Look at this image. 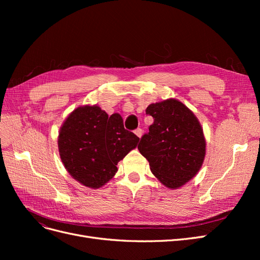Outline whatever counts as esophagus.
<instances>
[{
	"mask_svg": "<svg viewBox=\"0 0 260 260\" xmlns=\"http://www.w3.org/2000/svg\"><path fill=\"white\" fill-rule=\"evenodd\" d=\"M135 133H136V135H137L139 138H141V137H142V135H143V131H142V129L138 128V129L135 130Z\"/></svg>",
	"mask_w": 260,
	"mask_h": 260,
	"instance_id": "esophagus-1",
	"label": "esophagus"
}]
</instances>
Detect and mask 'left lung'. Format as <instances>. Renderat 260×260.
<instances>
[{
  "mask_svg": "<svg viewBox=\"0 0 260 260\" xmlns=\"http://www.w3.org/2000/svg\"><path fill=\"white\" fill-rule=\"evenodd\" d=\"M145 113L154 122L140 140V153L164 185H183L198 174L205 157L206 143L198 118L175 99L151 104Z\"/></svg>",
  "mask_w": 260,
  "mask_h": 260,
  "instance_id": "8db88e82",
  "label": "left lung"
}]
</instances>
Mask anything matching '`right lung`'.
I'll return each instance as SVG.
<instances>
[{
    "label": "right lung",
    "mask_w": 260,
    "mask_h": 260,
    "mask_svg": "<svg viewBox=\"0 0 260 260\" xmlns=\"http://www.w3.org/2000/svg\"><path fill=\"white\" fill-rule=\"evenodd\" d=\"M139 138L125 130L119 114L111 117L94 105L78 107L58 136L60 159L74 179L98 188L117 172L116 165L136 148Z\"/></svg>",
    "instance_id": "add662e5"
}]
</instances>
